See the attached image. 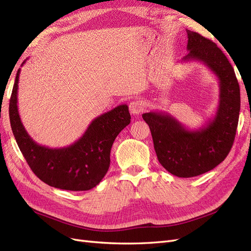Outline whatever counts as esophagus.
Masks as SVG:
<instances>
[{"mask_svg": "<svg viewBox=\"0 0 251 251\" xmlns=\"http://www.w3.org/2000/svg\"><path fill=\"white\" fill-rule=\"evenodd\" d=\"M128 109H130V112L133 114V115H138L143 110V103L139 100H135L131 101L130 105H128Z\"/></svg>", "mask_w": 251, "mask_h": 251, "instance_id": "esophagus-1", "label": "esophagus"}]
</instances>
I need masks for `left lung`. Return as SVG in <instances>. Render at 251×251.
Masks as SVG:
<instances>
[{"instance_id":"8db88e82","label":"left lung","mask_w":251,"mask_h":251,"mask_svg":"<svg viewBox=\"0 0 251 251\" xmlns=\"http://www.w3.org/2000/svg\"><path fill=\"white\" fill-rule=\"evenodd\" d=\"M187 32V55L183 62L199 60L219 79L220 100L215 117L199 130L188 128L165 112H149V125L159 162L181 178L199 176L215 169L228 155L240 114V87L232 66L217 45L199 33Z\"/></svg>"}]
</instances>
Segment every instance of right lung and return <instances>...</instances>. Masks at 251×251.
Instances as JSON below:
<instances>
[{
	"instance_id": "add662e5",
	"label": "right lung",
	"mask_w": 251,
	"mask_h": 251,
	"mask_svg": "<svg viewBox=\"0 0 251 251\" xmlns=\"http://www.w3.org/2000/svg\"><path fill=\"white\" fill-rule=\"evenodd\" d=\"M25 62L23 63V65ZM18 70L9 101L11 130L30 169L45 183L66 191H89L107 174L117 135L130 125L126 104H120L92 120L85 134L71 146L50 149L37 144L23 126L18 109Z\"/></svg>"
}]
</instances>
